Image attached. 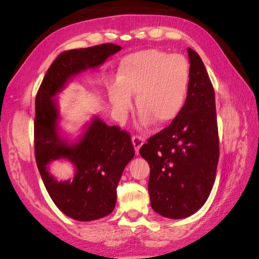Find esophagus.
Listing matches in <instances>:
<instances>
[{
    "mask_svg": "<svg viewBox=\"0 0 259 259\" xmlns=\"http://www.w3.org/2000/svg\"><path fill=\"white\" fill-rule=\"evenodd\" d=\"M131 140H133V145L135 147V152L138 154L140 147H142L144 142H145V139L142 138V137H139V136H134L133 139H131Z\"/></svg>",
    "mask_w": 259,
    "mask_h": 259,
    "instance_id": "esophagus-1",
    "label": "esophagus"
}]
</instances>
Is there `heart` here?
Masks as SVG:
<instances>
[{
  "mask_svg": "<svg viewBox=\"0 0 259 259\" xmlns=\"http://www.w3.org/2000/svg\"><path fill=\"white\" fill-rule=\"evenodd\" d=\"M116 83L108 87V99L116 114L124 115L136 96L143 124L172 122L185 107L191 71L185 57L148 49L121 60Z\"/></svg>",
  "mask_w": 259,
  "mask_h": 259,
  "instance_id": "b5f03b06",
  "label": "heart"
}]
</instances>
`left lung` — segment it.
Wrapping results in <instances>:
<instances>
[{
	"mask_svg": "<svg viewBox=\"0 0 259 259\" xmlns=\"http://www.w3.org/2000/svg\"><path fill=\"white\" fill-rule=\"evenodd\" d=\"M187 54L191 78L185 107L139 151L151 170L152 209L170 219L186 218L205 203L219 157L213 88L200 56L191 48Z\"/></svg>",
	"mask_w": 259,
	"mask_h": 259,
	"instance_id": "8db88e82",
	"label": "left lung"
}]
</instances>
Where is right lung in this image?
Masks as SVG:
<instances>
[{"label": "right lung", "instance_id": "right-lung-1", "mask_svg": "<svg viewBox=\"0 0 259 259\" xmlns=\"http://www.w3.org/2000/svg\"><path fill=\"white\" fill-rule=\"evenodd\" d=\"M120 46L100 45L65 51L48 69L35 99V159L50 198L61 212L80 222H90L111 213L116 203V187L135 150L130 136L119 126H109L94 115L75 139L61 126L60 94L78 74L97 69ZM55 160H66L73 175L58 181L50 172Z\"/></svg>", "mask_w": 259, "mask_h": 259}]
</instances>
